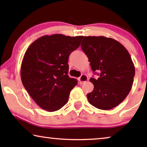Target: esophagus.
I'll use <instances>...</instances> for the list:
<instances>
[{"instance_id":"1","label":"esophagus","mask_w":147,"mask_h":147,"mask_svg":"<svg viewBox=\"0 0 147 147\" xmlns=\"http://www.w3.org/2000/svg\"><path fill=\"white\" fill-rule=\"evenodd\" d=\"M78 80H79L80 84H82L88 80V76L86 75V74H82V75H81V76L78 78Z\"/></svg>"}]
</instances>
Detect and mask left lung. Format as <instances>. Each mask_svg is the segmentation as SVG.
<instances>
[{"instance_id":"left-lung-1","label":"left lung","mask_w":147,"mask_h":147,"mask_svg":"<svg viewBox=\"0 0 147 147\" xmlns=\"http://www.w3.org/2000/svg\"><path fill=\"white\" fill-rule=\"evenodd\" d=\"M82 43L91 69L99 72L97 79L89 80L94 89L87 94L89 102L104 110L115 108L125 99L133 85L135 67L130 54L119 41L104 36H85Z\"/></svg>"}]
</instances>
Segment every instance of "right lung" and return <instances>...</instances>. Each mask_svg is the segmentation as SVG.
<instances>
[{
	"label": "right lung",
	"mask_w": 147,
	"mask_h": 147,
	"mask_svg": "<svg viewBox=\"0 0 147 147\" xmlns=\"http://www.w3.org/2000/svg\"><path fill=\"white\" fill-rule=\"evenodd\" d=\"M83 36L62 34L42 36L24 54L21 78L29 95L42 109L55 111L67 103L77 80L68 76L69 56Z\"/></svg>",
	"instance_id": "right-lung-1"
}]
</instances>
